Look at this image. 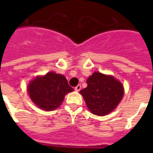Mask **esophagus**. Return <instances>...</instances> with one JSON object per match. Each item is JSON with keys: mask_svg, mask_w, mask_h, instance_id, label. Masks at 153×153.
Wrapping results in <instances>:
<instances>
[{"mask_svg": "<svg viewBox=\"0 0 153 153\" xmlns=\"http://www.w3.org/2000/svg\"><path fill=\"white\" fill-rule=\"evenodd\" d=\"M80 90H81V86H80V85H77V86H76L75 87V90L76 92H79Z\"/></svg>", "mask_w": 153, "mask_h": 153, "instance_id": "34e87169", "label": "esophagus"}]
</instances>
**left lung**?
<instances>
[{
	"mask_svg": "<svg viewBox=\"0 0 153 153\" xmlns=\"http://www.w3.org/2000/svg\"><path fill=\"white\" fill-rule=\"evenodd\" d=\"M80 90L86 106L93 114L105 116L116 109L124 95L123 86L113 76L93 73Z\"/></svg>",
	"mask_w": 153,
	"mask_h": 153,
	"instance_id": "8db88e82",
	"label": "left lung"
}]
</instances>
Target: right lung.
Instances as JSON below:
<instances>
[{"label":"right lung","instance_id":"obj_1","mask_svg":"<svg viewBox=\"0 0 153 153\" xmlns=\"http://www.w3.org/2000/svg\"><path fill=\"white\" fill-rule=\"evenodd\" d=\"M73 90L64 76L54 72L36 76L27 86L31 100L45 111H52L59 107L66 94Z\"/></svg>","mask_w":153,"mask_h":153}]
</instances>
